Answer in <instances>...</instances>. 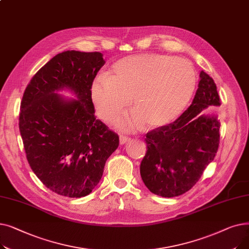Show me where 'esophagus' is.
Masks as SVG:
<instances>
[{"mask_svg":"<svg viewBox=\"0 0 249 249\" xmlns=\"http://www.w3.org/2000/svg\"><path fill=\"white\" fill-rule=\"evenodd\" d=\"M130 140H131V139H130L129 137H127V136H120V144H126V143H128Z\"/></svg>","mask_w":249,"mask_h":249,"instance_id":"1","label":"esophagus"}]
</instances>
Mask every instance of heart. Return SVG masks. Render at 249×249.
Listing matches in <instances>:
<instances>
[{"mask_svg": "<svg viewBox=\"0 0 249 249\" xmlns=\"http://www.w3.org/2000/svg\"><path fill=\"white\" fill-rule=\"evenodd\" d=\"M197 86L191 62L165 54L127 56L101 73L90 85V98L104 120L113 122L126 109L133 114L124 123L129 129L158 128L181 114Z\"/></svg>", "mask_w": 249, "mask_h": 249, "instance_id": "obj_1", "label": "heart"}]
</instances>
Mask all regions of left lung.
<instances>
[{
  "mask_svg": "<svg viewBox=\"0 0 249 249\" xmlns=\"http://www.w3.org/2000/svg\"><path fill=\"white\" fill-rule=\"evenodd\" d=\"M220 105L214 80L202 71L191 106L175 122L146 134L147 151L140 175L151 193L164 198L178 197L200 179L214 160L220 142L217 116L201 113L209 106Z\"/></svg>",
  "mask_w": 249,
  "mask_h": 249,
  "instance_id": "left-lung-1",
  "label": "left lung"
}]
</instances>
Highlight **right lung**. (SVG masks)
<instances>
[{
	"instance_id": "obj_1",
	"label": "right lung",
	"mask_w": 249,
	"mask_h": 249,
	"mask_svg": "<svg viewBox=\"0 0 249 249\" xmlns=\"http://www.w3.org/2000/svg\"><path fill=\"white\" fill-rule=\"evenodd\" d=\"M104 64L101 52H61L34 74L21 101L26 158L43 185L64 197L93 191L119 145L118 134L96 119L90 98V85ZM63 88L78 99L56 93Z\"/></svg>"
}]
</instances>
